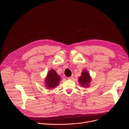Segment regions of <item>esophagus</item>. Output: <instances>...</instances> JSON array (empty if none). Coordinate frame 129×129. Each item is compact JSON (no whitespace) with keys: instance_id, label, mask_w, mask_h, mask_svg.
<instances>
[{"instance_id":"esophagus-1","label":"esophagus","mask_w":129,"mask_h":129,"mask_svg":"<svg viewBox=\"0 0 129 129\" xmlns=\"http://www.w3.org/2000/svg\"><path fill=\"white\" fill-rule=\"evenodd\" d=\"M73 75L71 76L70 77H69V78H68V79H69V80H71V79H73Z\"/></svg>"}]
</instances>
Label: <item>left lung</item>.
I'll list each match as a JSON object with an SVG mask.
<instances>
[{
	"label": "left lung",
	"instance_id": "8db88e82",
	"mask_svg": "<svg viewBox=\"0 0 129 129\" xmlns=\"http://www.w3.org/2000/svg\"><path fill=\"white\" fill-rule=\"evenodd\" d=\"M91 79V77L88 70L84 69L82 72L81 76L79 77L78 82L81 86L83 87H89Z\"/></svg>",
	"mask_w": 129,
	"mask_h": 129
}]
</instances>
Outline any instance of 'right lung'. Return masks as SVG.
I'll list each match as a JSON object with an SVG mask.
<instances>
[{
    "label": "right lung",
    "instance_id": "1",
    "mask_svg": "<svg viewBox=\"0 0 129 129\" xmlns=\"http://www.w3.org/2000/svg\"><path fill=\"white\" fill-rule=\"evenodd\" d=\"M61 80L60 76L58 75L56 71L53 69H51L45 78V87L47 89H53V88H55L59 85Z\"/></svg>",
    "mask_w": 129,
    "mask_h": 129
}]
</instances>
